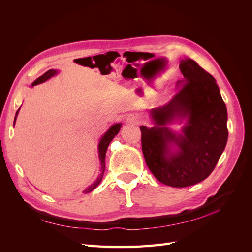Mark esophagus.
Instances as JSON below:
<instances>
[{"instance_id":"obj_1","label":"esophagus","mask_w":252,"mask_h":252,"mask_svg":"<svg viewBox=\"0 0 252 252\" xmlns=\"http://www.w3.org/2000/svg\"><path fill=\"white\" fill-rule=\"evenodd\" d=\"M128 121H129V122H131V123H134V124H139V119L136 118L135 116L129 117V118H128Z\"/></svg>"}]
</instances>
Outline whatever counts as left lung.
<instances>
[{
    "instance_id": "left-lung-1",
    "label": "left lung",
    "mask_w": 252,
    "mask_h": 252,
    "mask_svg": "<svg viewBox=\"0 0 252 252\" xmlns=\"http://www.w3.org/2000/svg\"><path fill=\"white\" fill-rule=\"evenodd\" d=\"M184 80L171 100L150 111L155 126H141L142 150L156 179L171 187L197 184L216 168L225 149L227 109L215 78L195 61H181ZM175 116L189 118L183 133L177 136L164 125ZM177 143L172 155L169 145Z\"/></svg>"
}]
</instances>
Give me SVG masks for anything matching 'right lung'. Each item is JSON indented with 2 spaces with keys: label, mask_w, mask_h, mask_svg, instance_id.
<instances>
[{
  "label": "right lung",
  "mask_w": 252,
  "mask_h": 252,
  "mask_svg": "<svg viewBox=\"0 0 252 252\" xmlns=\"http://www.w3.org/2000/svg\"><path fill=\"white\" fill-rule=\"evenodd\" d=\"M56 73H57V70H53V69L48 70L47 72H45L43 75H41L40 78H37V79L32 83V86L37 85V84L45 82L46 80H48L49 78L53 77V75H55ZM18 111H19V110H18ZM18 111H17V114H18ZM16 118H17V117H16ZM16 118H14V122H16ZM120 129H121V124L113 125L112 127L109 128V130L103 135V138L101 139L100 143H98V158H100V161H101V164H102V168H101V169H102V173H101L100 175H98L97 180L94 183L93 185H90L87 189L84 190V191H85V193H88V192H90V191H93V190H94L95 187H97V185L101 183V181H102V179H103V175H104V171H105V155H106V150H107L108 145H109V143L111 142V140H112V139L114 138V136H116V135L118 134V132L120 131Z\"/></svg>",
  "instance_id": "right-lung-1"
}]
</instances>
